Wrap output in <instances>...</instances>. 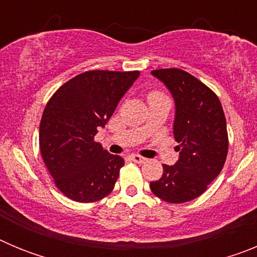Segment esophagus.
I'll return each mask as SVG.
<instances>
[{"instance_id":"1","label":"esophagus","mask_w":257,"mask_h":257,"mask_svg":"<svg viewBox=\"0 0 257 257\" xmlns=\"http://www.w3.org/2000/svg\"><path fill=\"white\" fill-rule=\"evenodd\" d=\"M130 158L134 161V162H136V163H144L145 161H147V158L139 156V154H131Z\"/></svg>"}]
</instances>
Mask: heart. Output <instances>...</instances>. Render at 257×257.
Here are the masks:
<instances>
[{
    "mask_svg": "<svg viewBox=\"0 0 257 257\" xmlns=\"http://www.w3.org/2000/svg\"><path fill=\"white\" fill-rule=\"evenodd\" d=\"M160 97H166V96L163 94H161L160 91H153L149 94V101L154 100V99H160Z\"/></svg>",
    "mask_w": 257,
    "mask_h": 257,
    "instance_id": "obj_1",
    "label": "heart"
}]
</instances>
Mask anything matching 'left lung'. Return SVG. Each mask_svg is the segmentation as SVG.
<instances>
[{"mask_svg":"<svg viewBox=\"0 0 257 257\" xmlns=\"http://www.w3.org/2000/svg\"><path fill=\"white\" fill-rule=\"evenodd\" d=\"M152 74L174 97L179 160L163 165V175L152 181L151 189L162 201L184 203L205 193L222 170L229 145L225 115L216 94L185 70L169 68Z\"/></svg>","mask_w":257,"mask_h":257,"instance_id":"obj_1","label":"left lung"}]
</instances>
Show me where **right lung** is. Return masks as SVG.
I'll list each match as a JSON object with an SVG mask.
<instances>
[{
    "label": "right lung",
    "instance_id": "1",
    "mask_svg": "<svg viewBox=\"0 0 257 257\" xmlns=\"http://www.w3.org/2000/svg\"><path fill=\"white\" fill-rule=\"evenodd\" d=\"M139 76V70H88L65 82L45 106L41 154L55 185L68 198L90 203L114 188L123 158L104 151L94 138Z\"/></svg>",
    "mask_w": 257,
    "mask_h": 257
}]
</instances>
